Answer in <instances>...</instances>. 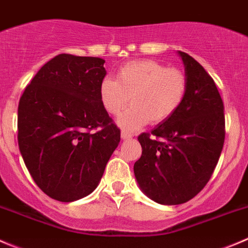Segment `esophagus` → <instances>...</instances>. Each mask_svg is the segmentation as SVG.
Listing matches in <instances>:
<instances>
[{
  "mask_svg": "<svg viewBox=\"0 0 248 248\" xmlns=\"http://www.w3.org/2000/svg\"><path fill=\"white\" fill-rule=\"evenodd\" d=\"M121 135H122V139H123V140H129V139H131L132 136H134V135H132V132L126 131V130H123Z\"/></svg>",
  "mask_w": 248,
  "mask_h": 248,
  "instance_id": "1",
  "label": "esophagus"
}]
</instances>
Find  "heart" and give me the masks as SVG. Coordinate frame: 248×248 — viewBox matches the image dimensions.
I'll return each instance as SVG.
<instances>
[{"label":"heart","mask_w":248,"mask_h":248,"mask_svg":"<svg viewBox=\"0 0 248 248\" xmlns=\"http://www.w3.org/2000/svg\"><path fill=\"white\" fill-rule=\"evenodd\" d=\"M188 92V79L182 70L168 67L155 60L126 62L117 72L116 79L106 77L100 83L99 97L109 116L119 117L125 130L143 126L148 122L160 124L169 121L182 106Z\"/></svg>","instance_id":"obj_1"}]
</instances>
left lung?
<instances>
[{
    "instance_id": "8db88e82",
    "label": "left lung",
    "mask_w": 248,
    "mask_h": 248,
    "mask_svg": "<svg viewBox=\"0 0 248 248\" xmlns=\"http://www.w3.org/2000/svg\"><path fill=\"white\" fill-rule=\"evenodd\" d=\"M188 92L169 121L137 137L142 155L134 173L142 192L158 204L189 202L206 186L225 137L224 106L215 80L195 59L178 51Z\"/></svg>"
}]
</instances>
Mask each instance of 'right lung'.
Returning <instances> with one entry per match:
<instances>
[{"instance_id": "add662e5", "label": "right lung", "mask_w": 248, "mask_h": 248, "mask_svg": "<svg viewBox=\"0 0 248 248\" xmlns=\"http://www.w3.org/2000/svg\"><path fill=\"white\" fill-rule=\"evenodd\" d=\"M104 63L59 54L42 66L19 101L24 163L42 192L58 202L94 192L121 141V130L100 102Z\"/></svg>"}]
</instances>
